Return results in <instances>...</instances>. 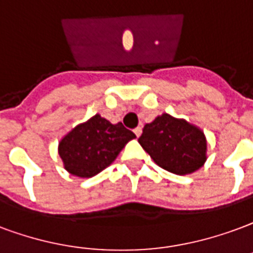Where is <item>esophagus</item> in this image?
<instances>
[{
    "instance_id": "esophagus-1",
    "label": "esophagus",
    "mask_w": 253,
    "mask_h": 253,
    "mask_svg": "<svg viewBox=\"0 0 253 253\" xmlns=\"http://www.w3.org/2000/svg\"><path fill=\"white\" fill-rule=\"evenodd\" d=\"M134 132H135V135L136 136H139L142 134V127L141 126H138L136 128H134Z\"/></svg>"
}]
</instances>
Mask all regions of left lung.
I'll return each instance as SVG.
<instances>
[{
  "mask_svg": "<svg viewBox=\"0 0 253 253\" xmlns=\"http://www.w3.org/2000/svg\"><path fill=\"white\" fill-rule=\"evenodd\" d=\"M138 142L160 168L177 175L194 173L207 162L208 142L203 130L169 114L146 123Z\"/></svg>",
  "mask_w": 253,
  "mask_h": 253,
  "instance_id": "8db88e82",
  "label": "left lung"
}]
</instances>
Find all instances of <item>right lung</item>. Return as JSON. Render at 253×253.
<instances>
[{
    "instance_id": "obj_1",
    "label": "right lung",
    "mask_w": 253,
    "mask_h": 253,
    "mask_svg": "<svg viewBox=\"0 0 253 253\" xmlns=\"http://www.w3.org/2000/svg\"><path fill=\"white\" fill-rule=\"evenodd\" d=\"M135 134L122 125H112L99 114L67 132L59 142V155L64 169L80 178L99 174L117 160Z\"/></svg>"
}]
</instances>
